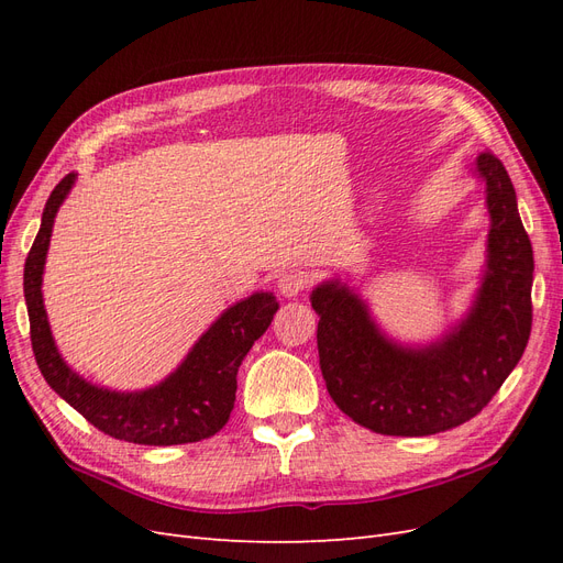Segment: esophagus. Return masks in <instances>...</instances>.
<instances>
[{
    "label": "esophagus",
    "mask_w": 563,
    "mask_h": 563,
    "mask_svg": "<svg viewBox=\"0 0 563 563\" xmlns=\"http://www.w3.org/2000/svg\"><path fill=\"white\" fill-rule=\"evenodd\" d=\"M277 288H279L282 296L296 298L305 291V288H308V275H305V272H300V269H288L277 279Z\"/></svg>",
    "instance_id": "1"
}]
</instances>
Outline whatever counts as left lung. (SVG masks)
<instances>
[{
	"label": "left lung",
	"mask_w": 563,
	"mask_h": 563,
	"mask_svg": "<svg viewBox=\"0 0 563 563\" xmlns=\"http://www.w3.org/2000/svg\"><path fill=\"white\" fill-rule=\"evenodd\" d=\"M476 176L486 183L488 261L470 314L449 335L428 347H401L338 279L310 296L329 395L366 430L428 437L457 428L482 413L526 350L533 321L531 240L503 162L482 152Z\"/></svg>",
	"instance_id": "obj_1"
}]
</instances>
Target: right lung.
Wrapping results in <instances>:
<instances>
[{"label": "right lung", "instance_id": "1", "mask_svg": "<svg viewBox=\"0 0 563 563\" xmlns=\"http://www.w3.org/2000/svg\"><path fill=\"white\" fill-rule=\"evenodd\" d=\"M75 178V174H67L46 199L42 225L27 253L23 275L32 352L44 380L93 428L131 444L174 446L213 437L230 420L236 395V371L279 310L277 298L272 294H253L232 305L197 340L172 376L155 387L112 391L79 378L56 350L42 300L51 230Z\"/></svg>", "mask_w": 563, "mask_h": 563}]
</instances>
